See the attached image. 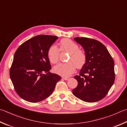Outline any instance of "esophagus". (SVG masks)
Returning a JSON list of instances; mask_svg holds the SVG:
<instances>
[{
    "instance_id": "34e87169",
    "label": "esophagus",
    "mask_w": 127,
    "mask_h": 127,
    "mask_svg": "<svg viewBox=\"0 0 127 127\" xmlns=\"http://www.w3.org/2000/svg\"><path fill=\"white\" fill-rule=\"evenodd\" d=\"M62 79H63L64 80H67L69 79V78L68 77H62Z\"/></svg>"
}]
</instances>
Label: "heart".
<instances>
[{"label": "heart", "mask_w": 127, "mask_h": 127, "mask_svg": "<svg viewBox=\"0 0 127 127\" xmlns=\"http://www.w3.org/2000/svg\"><path fill=\"white\" fill-rule=\"evenodd\" d=\"M60 50L69 53L66 63H59L53 68V71L58 74L68 77L75 70V68L80 69L87 61V56L83 50L79 49V45L69 39H63L60 42ZM60 50L56 45H52L48 50L49 61L52 64H56L59 61Z\"/></svg>", "instance_id": "obj_1"}]
</instances>
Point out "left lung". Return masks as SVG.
I'll list each match as a JSON object with an SVG mask.
<instances>
[{
  "instance_id": "obj_1",
  "label": "left lung",
  "mask_w": 127,
  "mask_h": 127,
  "mask_svg": "<svg viewBox=\"0 0 127 127\" xmlns=\"http://www.w3.org/2000/svg\"><path fill=\"white\" fill-rule=\"evenodd\" d=\"M74 40L81 45L87 56V61L75 75L78 86L73 94L86 102H95L108 94L115 80L114 63L107 48L93 39L77 37Z\"/></svg>"
}]
</instances>
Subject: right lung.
<instances>
[{
	"label": "right lung",
	"mask_w": 127,
	"mask_h": 127,
	"mask_svg": "<svg viewBox=\"0 0 127 127\" xmlns=\"http://www.w3.org/2000/svg\"><path fill=\"white\" fill-rule=\"evenodd\" d=\"M58 37L39 35L20 45L14 54L9 74L15 92L28 102L37 103L52 94L61 76L49 72L48 50ZM46 72V74H43Z\"/></svg>",
	"instance_id": "right-lung-1"
}]
</instances>
